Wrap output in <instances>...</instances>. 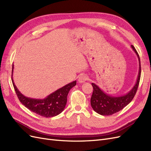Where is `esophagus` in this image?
<instances>
[{
	"mask_svg": "<svg viewBox=\"0 0 151 151\" xmlns=\"http://www.w3.org/2000/svg\"><path fill=\"white\" fill-rule=\"evenodd\" d=\"M88 79V77L85 74H82L79 76L78 77V81L79 83H83Z\"/></svg>",
	"mask_w": 151,
	"mask_h": 151,
	"instance_id": "esophagus-1",
	"label": "esophagus"
}]
</instances>
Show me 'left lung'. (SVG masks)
I'll return each instance as SVG.
<instances>
[{
  "instance_id": "1",
  "label": "left lung",
  "mask_w": 151,
  "mask_h": 151,
  "mask_svg": "<svg viewBox=\"0 0 151 151\" xmlns=\"http://www.w3.org/2000/svg\"><path fill=\"white\" fill-rule=\"evenodd\" d=\"M132 48L136 53L139 59V71L137 79L134 86L129 93L119 96H113L105 93L103 90L94 83H92L93 87V93L91 98V105L94 111L99 115L104 116L111 115L113 114L118 112L129 104L134 98L137 91L141 74L140 61L139 54L133 45H131Z\"/></svg>"
}]
</instances>
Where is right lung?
Instances as JSON below:
<instances>
[{
  "label": "right lung",
  "instance_id": "add662e5",
  "mask_svg": "<svg viewBox=\"0 0 151 151\" xmlns=\"http://www.w3.org/2000/svg\"><path fill=\"white\" fill-rule=\"evenodd\" d=\"M13 69L14 65H12V76ZM12 82L21 103L31 111L46 118L55 116L63 111L67 103L68 92L71 88L76 85V81H74L57 89L48 95L47 98L40 99L26 97L17 88L14 83L12 77Z\"/></svg>",
  "mask_w": 151,
  "mask_h": 151
}]
</instances>
